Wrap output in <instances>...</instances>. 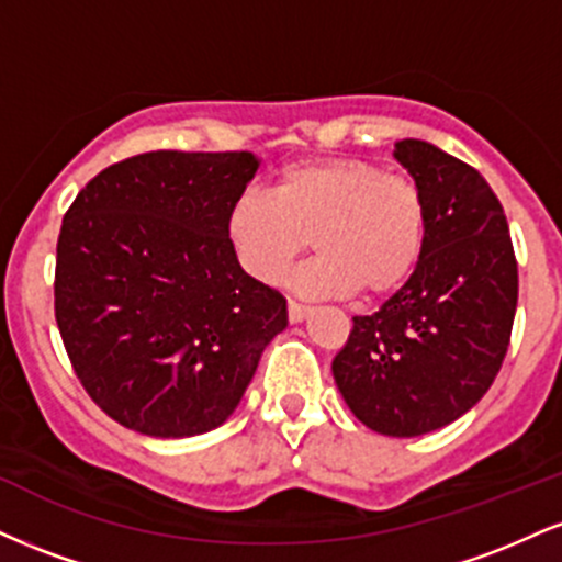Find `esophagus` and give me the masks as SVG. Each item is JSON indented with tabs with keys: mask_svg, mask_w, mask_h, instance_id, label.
<instances>
[{
	"mask_svg": "<svg viewBox=\"0 0 562 562\" xmlns=\"http://www.w3.org/2000/svg\"><path fill=\"white\" fill-rule=\"evenodd\" d=\"M308 312H312V308L303 306V303H295V301L288 303V319L293 322V325H299V322L306 319Z\"/></svg>",
	"mask_w": 562,
	"mask_h": 562,
	"instance_id": "34e87169",
	"label": "esophagus"
}]
</instances>
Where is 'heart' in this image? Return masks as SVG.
Listing matches in <instances>:
<instances>
[{
  "mask_svg": "<svg viewBox=\"0 0 562 562\" xmlns=\"http://www.w3.org/2000/svg\"><path fill=\"white\" fill-rule=\"evenodd\" d=\"M227 235L263 285H280L312 237L319 256L295 277L303 295L389 299L420 263L425 200L412 179L372 160H301L277 173L272 198L245 192L232 203Z\"/></svg>",
  "mask_w": 562,
  "mask_h": 562,
  "instance_id": "1",
  "label": "heart"
}]
</instances>
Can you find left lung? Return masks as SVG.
<instances>
[{
  "label": "left lung",
  "instance_id": "obj_1",
  "mask_svg": "<svg viewBox=\"0 0 562 562\" xmlns=\"http://www.w3.org/2000/svg\"><path fill=\"white\" fill-rule=\"evenodd\" d=\"M393 158L423 192V256L375 314L353 317L333 378L367 428L412 438L454 423L492 389L513 333L518 263L479 171L423 139H398Z\"/></svg>",
  "mask_w": 562,
  "mask_h": 562
}]
</instances>
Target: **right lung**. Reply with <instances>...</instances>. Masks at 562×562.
Returning a JSON list of instances; mask_svg holds the SVG:
<instances>
[{"mask_svg":"<svg viewBox=\"0 0 562 562\" xmlns=\"http://www.w3.org/2000/svg\"><path fill=\"white\" fill-rule=\"evenodd\" d=\"M254 153L156 150L108 166L63 218L55 319L94 404L156 438L229 420L288 301L250 277L227 214Z\"/></svg>","mask_w":562,"mask_h":562,"instance_id":"obj_1","label":"right lung"}]
</instances>
